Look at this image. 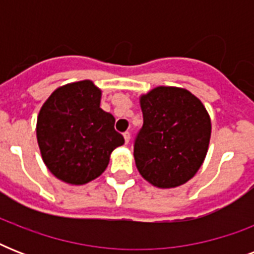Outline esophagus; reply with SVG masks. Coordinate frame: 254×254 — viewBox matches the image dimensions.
I'll return each mask as SVG.
<instances>
[{"label": "esophagus", "instance_id": "1", "mask_svg": "<svg viewBox=\"0 0 254 254\" xmlns=\"http://www.w3.org/2000/svg\"><path fill=\"white\" fill-rule=\"evenodd\" d=\"M124 138H125V142L129 143V141H130V133H129V131H125V133H124Z\"/></svg>", "mask_w": 254, "mask_h": 254}]
</instances>
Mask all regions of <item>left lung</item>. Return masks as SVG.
<instances>
[{
	"label": "left lung",
	"instance_id": "obj_1",
	"mask_svg": "<svg viewBox=\"0 0 254 254\" xmlns=\"http://www.w3.org/2000/svg\"><path fill=\"white\" fill-rule=\"evenodd\" d=\"M143 125L134 142L135 166L158 189L185 185L204 162L211 119L185 88L155 87L139 96Z\"/></svg>",
	"mask_w": 254,
	"mask_h": 254
}]
</instances>
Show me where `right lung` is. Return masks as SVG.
I'll use <instances>...</instances> for the list:
<instances>
[{
	"label": "right lung",
	"instance_id": "add662e5",
	"mask_svg": "<svg viewBox=\"0 0 254 254\" xmlns=\"http://www.w3.org/2000/svg\"><path fill=\"white\" fill-rule=\"evenodd\" d=\"M101 89L91 80L57 88L42 105L37 139L42 159L54 177L85 185L105 171L112 151L124 145L115 117L100 108Z\"/></svg>",
	"mask_w": 254,
	"mask_h": 254
}]
</instances>
